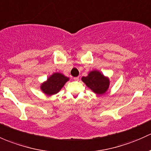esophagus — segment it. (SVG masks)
Masks as SVG:
<instances>
[{"label":"esophagus","instance_id":"obj_1","mask_svg":"<svg viewBox=\"0 0 151 151\" xmlns=\"http://www.w3.org/2000/svg\"><path fill=\"white\" fill-rule=\"evenodd\" d=\"M73 79L75 81H78L79 80V77H78H78H74Z\"/></svg>","mask_w":151,"mask_h":151}]
</instances>
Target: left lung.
<instances>
[{
    "label": "left lung",
    "instance_id": "obj_1",
    "mask_svg": "<svg viewBox=\"0 0 151 151\" xmlns=\"http://www.w3.org/2000/svg\"><path fill=\"white\" fill-rule=\"evenodd\" d=\"M82 81L86 85L97 94H103L106 91L109 86V81L99 71L90 72L88 76L83 77Z\"/></svg>",
    "mask_w": 151,
    "mask_h": 151
}]
</instances>
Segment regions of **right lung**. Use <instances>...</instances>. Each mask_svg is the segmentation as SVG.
I'll use <instances>...</instances> for the list:
<instances>
[{"label":"right lung","mask_w":151,"mask_h":151,"mask_svg":"<svg viewBox=\"0 0 151 151\" xmlns=\"http://www.w3.org/2000/svg\"><path fill=\"white\" fill-rule=\"evenodd\" d=\"M68 78L65 77L61 73H54L41 86V89L47 95L55 94L58 93L66 82Z\"/></svg>","instance_id":"1"}]
</instances>
